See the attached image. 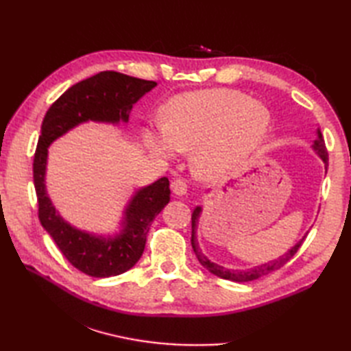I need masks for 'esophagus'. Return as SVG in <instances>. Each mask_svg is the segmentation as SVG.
<instances>
[{"label":"esophagus","instance_id":"34e87169","mask_svg":"<svg viewBox=\"0 0 351 351\" xmlns=\"http://www.w3.org/2000/svg\"><path fill=\"white\" fill-rule=\"evenodd\" d=\"M187 189H189L187 182L181 180V178H176V180L171 181V191H173L178 196L185 195V193H187Z\"/></svg>","mask_w":351,"mask_h":351}]
</instances>
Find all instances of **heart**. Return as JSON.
Instances as JSON below:
<instances>
[{"instance_id":"b5f03b06","label":"heart","mask_w":351,"mask_h":351,"mask_svg":"<svg viewBox=\"0 0 351 351\" xmlns=\"http://www.w3.org/2000/svg\"><path fill=\"white\" fill-rule=\"evenodd\" d=\"M164 122L143 132L145 145L160 158L190 152L193 169L205 180H221L256 151L270 113L247 95L213 88L182 93L162 110Z\"/></svg>"}]
</instances>
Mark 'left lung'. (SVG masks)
<instances>
[{
  "label": "left lung",
  "mask_w": 351,
  "mask_h": 351,
  "mask_svg": "<svg viewBox=\"0 0 351 351\" xmlns=\"http://www.w3.org/2000/svg\"><path fill=\"white\" fill-rule=\"evenodd\" d=\"M314 149L317 151V154L319 155V158H322L324 161L326 166H327V164H329V154H327V149H326V145H324L322 131H318V140H315ZM200 213H202V208L196 206V210L193 211V214H191V245H193V250H195L196 256L199 259V263L202 264L206 268V270H210L213 274L219 276V278L226 279V280L250 282V280H256L259 278H263V276L271 273L274 270H279L280 267L285 265L288 261L293 258L297 252H299L302 243L304 241V238H306V235H304L302 240L294 245V247H291V250H288L285 253V255L280 256L279 259H276V261H270V263H268V264H263V265H258V267H253V268H247V270H229V268H225V267L211 263V261L208 259L202 252H200L197 240H196V229H197V221H199Z\"/></svg>",
  "instance_id": "obj_1"
}]
</instances>
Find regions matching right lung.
<instances>
[{
	"label": "right lung",
	"instance_id": "1",
	"mask_svg": "<svg viewBox=\"0 0 351 351\" xmlns=\"http://www.w3.org/2000/svg\"><path fill=\"white\" fill-rule=\"evenodd\" d=\"M156 86L121 72L104 71L69 87L43 117L42 134L33 161L34 189L42 226L56 241L69 263L92 278L117 276L136 265L145 250L146 237L154 219L170 200L166 176L138 190L125 210L121 234L114 238L95 237L66 223L45 190L48 147L57 137L87 121L128 122L130 110L141 96Z\"/></svg>",
	"mask_w": 351,
	"mask_h": 351
}]
</instances>
